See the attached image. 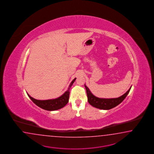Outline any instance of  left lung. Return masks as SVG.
Segmentation results:
<instances>
[{"instance_id":"left-lung-1","label":"left lung","mask_w":154,"mask_h":154,"mask_svg":"<svg viewBox=\"0 0 154 154\" xmlns=\"http://www.w3.org/2000/svg\"><path fill=\"white\" fill-rule=\"evenodd\" d=\"M87 95L88 97V101L89 104L92 106L96 107L97 108L103 110H109L113 108L114 107L119 105L120 103L123 102L124 99L126 98L127 95L130 92L131 87L127 91V92L123 95L116 98H100L94 96L92 93L91 92L89 88L85 85Z\"/></svg>"}]
</instances>
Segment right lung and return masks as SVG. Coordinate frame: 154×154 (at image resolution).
Instances as JSON below:
<instances>
[{
  "label": "right lung",
  "mask_w": 154,
  "mask_h": 154,
  "mask_svg": "<svg viewBox=\"0 0 154 154\" xmlns=\"http://www.w3.org/2000/svg\"><path fill=\"white\" fill-rule=\"evenodd\" d=\"M75 79L76 78L74 79L70 83L67 90L62 96L59 97L57 98L41 100L34 99V98L31 97L28 93H27V96L29 97L31 100L34 103L36 106H38L43 109L48 111H54L60 109L64 107L69 102V89L71 88L73 83L75 81Z\"/></svg>",
  "instance_id": "1"
}]
</instances>
